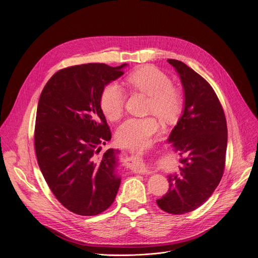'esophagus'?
<instances>
[{"label": "esophagus", "mask_w": 258, "mask_h": 258, "mask_svg": "<svg viewBox=\"0 0 258 258\" xmlns=\"http://www.w3.org/2000/svg\"><path fill=\"white\" fill-rule=\"evenodd\" d=\"M127 165L136 173H142V174L149 173V169L145 162V158L141 155L131 156Z\"/></svg>", "instance_id": "esophagus-1"}]
</instances>
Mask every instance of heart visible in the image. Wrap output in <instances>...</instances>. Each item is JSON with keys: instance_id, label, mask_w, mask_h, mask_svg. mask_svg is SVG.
<instances>
[{"instance_id": "heart-1", "label": "heart", "mask_w": 258, "mask_h": 258, "mask_svg": "<svg viewBox=\"0 0 258 258\" xmlns=\"http://www.w3.org/2000/svg\"><path fill=\"white\" fill-rule=\"evenodd\" d=\"M127 84L149 97L148 111L163 120H173L181 113L183 96L172 85L170 77L155 67L144 66L127 77ZM125 102L124 90L116 83H110L102 91L100 106L109 120H117L122 114ZM159 123L153 116L128 117L116 131V139L124 147H142L158 131Z\"/></svg>"}]
</instances>
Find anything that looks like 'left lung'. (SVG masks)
I'll return each mask as SVG.
<instances>
[{"label": "left lung", "instance_id": "left-lung-1", "mask_svg": "<svg viewBox=\"0 0 258 258\" xmlns=\"http://www.w3.org/2000/svg\"><path fill=\"white\" fill-rule=\"evenodd\" d=\"M168 61L179 74L185 99L168 142L184 157L179 172L168 176V192L156 203L165 212L181 215L202 206L218 186L225 167L227 126L212 86L184 62Z\"/></svg>", "mask_w": 258, "mask_h": 258}]
</instances>
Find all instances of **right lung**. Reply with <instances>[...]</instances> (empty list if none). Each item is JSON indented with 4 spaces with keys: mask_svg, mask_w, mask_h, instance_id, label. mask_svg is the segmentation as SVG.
Wrapping results in <instances>:
<instances>
[{
    "mask_svg": "<svg viewBox=\"0 0 258 258\" xmlns=\"http://www.w3.org/2000/svg\"><path fill=\"white\" fill-rule=\"evenodd\" d=\"M125 66L64 68L41 92L35 125L38 165L54 197L78 215L101 214L119 188V151L108 149L99 155V146L111 140L100 99L105 86L123 75Z\"/></svg>",
    "mask_w": 258,
    "mask_h": 258,
    "instance_id": "1",
    "label": "right lung"
}]
</instances>
